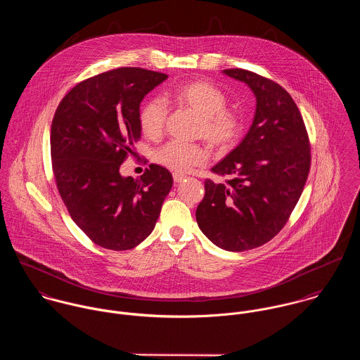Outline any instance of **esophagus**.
<instances>
[{"label": "esophagus", "instance_id": "34e87169", "mask_svg": "<svg viewBox=\"0 0 360 360\" xmlns=\"http://www.w3.org/2000/svg\"><path fill=\"white\" fill-rule=\"evenodd\" d=\"M186 179V176L184 174H181V173H174L173 174V180H174V183H180L181 180H184Z\"/></svg>", "mask_w": 360, "mask_h": 360}]
</instances>
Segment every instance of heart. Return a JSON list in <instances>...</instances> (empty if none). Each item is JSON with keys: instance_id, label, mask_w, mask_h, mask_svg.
Instances as JSON below:
<instances>
[{"instance_id": "b5f03b06", "label": "heart", "mask_w": 360, "mask_h": 360, "mask_svg": "<svg viewBox=\"0 0 360 360\" xmlns=\"http://www.w3.org/2000/svg\"><path fill=\"white\" fill-rule=\"evenodd\" d=\"M170 97L201 117L200 131L209 144L223 150L236 144L243 131V120L238 113L226 109L227 98L217 87L204 80L190 82L176 87ZM166 116V105L160 100L146 101L139 115L141 133L147 139H158L163 133ZM155 159L176 173H187L205 165L207 153L197 144L170 141L155 153Z\"/></svg>"}]
</instances>
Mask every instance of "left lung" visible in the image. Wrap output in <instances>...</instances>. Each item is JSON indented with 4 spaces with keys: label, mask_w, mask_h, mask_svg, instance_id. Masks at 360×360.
Returning a JSON list of instances; mask_svg holds the SVG:
<instances>
[{
    "label": "left lung",
    "mask_w": 360,
    "mask_h": 360,
    "mask_svg": "<svg viewBox=\"0 0 360 360\" xmlns=\"http://www.w3.org/2000/svg\"><path fill=\"white\" fill-rule=\"evenodd\" d=\"M223 75L245 83L257 108L243 141L212 167L226 183L206 180L195 216L216 247L243 252L266 244L287 223L308 179L310 147L300 109L280 84L244 69Z\"/></svg>",
    "instance_id": "left-lung-1"
}]
</instances>
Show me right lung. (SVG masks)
I'll return each instance as SVG.
<instances>
[{
    "mask_svg": "<svg viewBox=\"0 0 360 360\" xmlns=\"http://www.w3.org/2000/svg\"><path fill=\"white\" fill-rule=\"evenodd\" d=\"M165 73L119 68L90 77L60 101L51 126L56 187L73 221L97 245L126 251L154 230L173 186L159 165L140 179L120 174V165L140 140V103Z\"/></svg>",
    "mask_w": 360,
    "mask_h": 360,
    "instance_id": "obj_1",
    "label": "right lung"
}]
</instances>
